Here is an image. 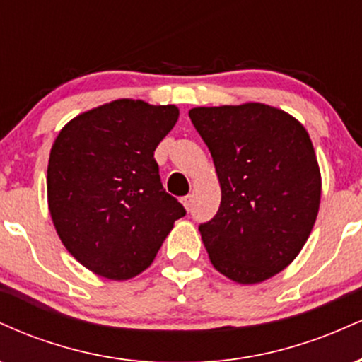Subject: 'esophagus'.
<instances>
[{
  "label": "esophagus",
  "mask_w": 362,
  "mask_h": 362,
  "mask_svg": "<svg viewBox=\"0 0 362 362\" xmlns=\"http://www.w3.org/2000/svg\"><path fill=\"white\" fill-rule=\"evenodd\" d=\"M182 204L187 211H190V207H192V195H185V197H182Z\"/></svg>",
  "instance_id": "esophagus-1"
}]
</instances>
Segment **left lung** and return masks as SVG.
Segmentation results:
<instances>
[{"label":"left lung","mask_w":362,"mask_h":362,"mask_svg":"<svg viewBox=\"0 0 362 362\" xmlns=\"http://www.w3.org/2000/svg\"><path fill=\"white\" fill-rule=\"evenodd\" d=\"M194 127L213 156L221 204L201 224L211 264L238 284L284 271L313 230L322 173L308 131L260 102L194 107Z\"/></svg>","instance_id":"obj_1"}]
</instances>
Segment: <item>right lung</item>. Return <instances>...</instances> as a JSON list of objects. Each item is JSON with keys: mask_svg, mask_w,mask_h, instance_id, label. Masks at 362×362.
I'll use <instances>...</instances> for the list:
<instances>
[{"mask_svg": "<svg viewBox=\"0 0 362 362\" xmlns=\"http://www.w3.org/2000/svg\"><path fill=\"white\" fill-rule=\"evenodd\" d=\"M177 105L119 98L69 120L52 143L47 206L62 245L97 276L146 271L185 209L165 192L155 161Z\"/></svg>", "mask_w": 362, "mask_h": 362, "instance_id": "add662e5", "label": "right lung"}]
</instances>
